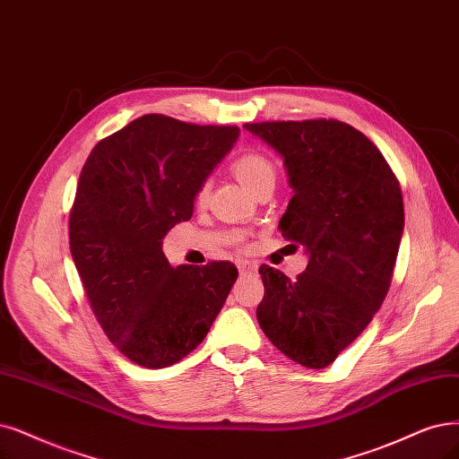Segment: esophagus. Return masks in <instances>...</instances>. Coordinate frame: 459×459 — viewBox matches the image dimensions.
Returning a JSON list of instances; mask_svg holds the SVG:
<instances>
[{
  "label": "esophagus",
  "mask_w": 459,
  "mask_h": 459,
  "mask_svg": "<svg viewBox=\"0 0 459 459\" xmlns=\"http://www.w3.org/2000/svg\"><path fill=\"white\" fill-rule=\"evenodd\" d=\"M257 266H255V263H251V261H238V270L240 273H249V270H255Z\"/></svg>",
  "instance_id": "34e87169"
}]
</instances>
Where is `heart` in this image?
I'll use <instances>...</instances> for the list:
<instances>
[{
	"label": "heart",
	"mask_w": 459,
	"mask_h": 459,
	"mask_svg": "<svg viewBox=\"0 0 459 459\" xmlns=\"http://www.w3.org/2000/svg\"><path fill=\"white\" fill-rule=\"evenodd\" d=\"M230 168H232V174L236 176V179H238L251 195H255L266 185L276 183L274 162L270 160L264 152H261L257 149H247V151L240 152V155L232 160ZM206 198H208V186L200 185L196 195H195V202L204 204L206 202Z\"/></svg>",
	"instance_id": "heart-1"
}]
</instances>
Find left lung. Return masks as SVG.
Instances as JSON below:
<instances>
[{
    "instance_id": "8db88e82",
    "label": "left lung",
    "mask_w": 459,
    "mask_h": 459,
    "mask_svg": "<svg viewBox=\"0 0 459 459\" xmlns=\"http://www.w3.org/2000/svg\"><path fill=\"white\" fill-rule=\"evenodd\" d=\"M244 128L281 157L293 198L278 229L308 255L297 280L259 268V325L291 361L324 368L387 295L404 229L401 186L377 145L334 118Z\"/></svg>"
}]
</instances>
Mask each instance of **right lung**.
<instances>
[{
  "label": "right lung",
  "instance_id": "1",
  "mask_svg": "<svg viewBox=\"0 0 459 459\" xmlns=\"http://www.w3.org/2000/svg\"><path fill=\"white\" fill-rule=\"evenodd\" d=\"M238 126L143 115L101 140L84 162L70 213V249L91 308L115 348L164 368L206 338L238 270L229 261L172 266L162 238L189 221L198 186Z\"/></svg>",
  "mask_w": 459,
  "mask_h": 459
}]
</instances>
